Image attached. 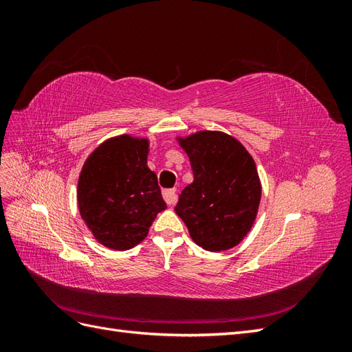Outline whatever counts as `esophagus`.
I'll return each instance as SVG.
<instances>
[{
    "instance_id": "esophagus-1",
    "label": "esophagus",
    "mask_w": 352,
    "mask_h": 352,
    "mask_svg": "<svg viewBox=\"0 0 352 352\" xmlns=\"http://www.w3.org/2000/svg\"><path fill=\"white\" fill-rule=\"evenodd\" d=\"M163 197H164V201L167 202L168 206L176 204V201H177L176 189H166V190H163Z\"/></svg>"
}]
</instances>
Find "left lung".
Wrapping results in <instances>:
<instances>
[{"mask_svg": "<svg viewBox=\"0 0 352 352\" xmlns=\"http://www.w3.org/2000/svg\"><path fill=\"white\" fill-rule=\"evenodd\" d=\"M194 182L180 194L176 214L201 248L221 252L248 235L260 207L261 180L254 158L236 138L220 131L176 136Z\"/></svg>", "mask_w": 352, "mask_h": 352, "instance_id": "left-lung-1", "label": "left lung"}]
</instances>
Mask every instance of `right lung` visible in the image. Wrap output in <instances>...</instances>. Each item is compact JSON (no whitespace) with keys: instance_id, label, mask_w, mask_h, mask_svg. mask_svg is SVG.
Here are the masks:
<instances>
[{"instance_id":"obj_1","label":"right lung","mask_w":352,"mask_h":352,"mask_svg":"<svg viewBox=\"0 0 352 352\" xmlns=\"http://www.w3.org/2000/svg\"><path fill=\"white\" fill-rule=\"evenodd\" d=\"M150 140L113 136L89 154L79 175L78 207L101 245L126 251L142 242L167 208L157 175L146 164Z\"/></svg>"}]
</instances>
